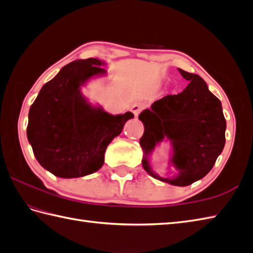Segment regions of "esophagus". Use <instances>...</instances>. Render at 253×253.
Returning <instances> with one entry per match:
<instances>
[{"instance_id": "34e87169", "label": "esophagus", "mask_w": 253, "mask_h": 253, "mask_svg": "<svg viewBox=\"0 0 253 253\" xmlns=\"http://www.w3.org/2000/svg\"><path fill=\"white\" fill-rule=\"evenodd\" d=\"M143 104L140 103V102H136V103H133L131 106V112L135 114V116H138L139 113H140L143 109Z\"/></svg>"}]
</instances>
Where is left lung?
Returning <instances> with one entry per match:
<instances>
[{"mask_svg": "<svg viewBox=\"0 0 253 253\" xmlns=\"http://www.w3.org/2000/svg\"><path fill=\"white\" fill-rule=\"evenodd\" d=\"M189 84L178 94H168L155 101L151 109L140 113L144 125L140 146L144 152L142 166L148 174L174 186H188L203 178L225 146L226 121L222 103L206 82L196 74L178 68ZM168 138L172 144L170 163L177 175L164 179L155 174L147 157L156 144Z\"/></svg>", "mask_w": 253, "mask_h": 253, "instance_id": "8db88e82", "label": "left lung"}]
</instances>
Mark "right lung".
I'll list each match as a JSON object with an SVG mask.
<instances>
[{"label":"right lung","instance_id":"right-lung-1","mask_svg":"<svg viewBox=\"0 0 253 253\" xmlns=\"http://www.w3.org/2000/svg\"><path fill=\"white\" fill-rule=\"evenodd\" d=\"M98 58L64 66L41 88L30 106L27 138L38 162L61 178L92 174L104 163L110 142L122 132L131 112L112 115L91 105L82 93L90 78L105 75Z\"/></svg>","mask_w":253,"mask_h":253}]
</instances>
